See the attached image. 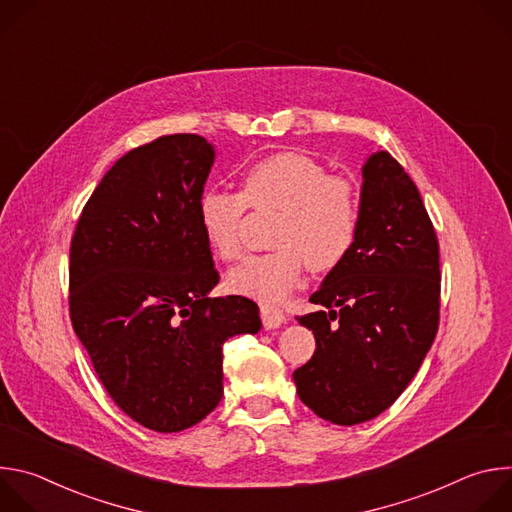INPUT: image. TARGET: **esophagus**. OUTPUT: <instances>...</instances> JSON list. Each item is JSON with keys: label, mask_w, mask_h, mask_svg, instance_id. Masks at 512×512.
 I'll list each match as a JSON object with an SVG mask.
<instances>
[{"label": "esophagus", "mask_w": 512, "mask_h": 512, "mask_svg": "<svg viewBox=\"0 0 512 512\" xmlns=\"http://www.w3.org/2000/svg\"><path fill=\"white\" fill-rule=\"evenodd\" d=\"M261 320H263V326L267 330H271V328H279L281 324H285L287 318H285L283 310L269 306V304H261Z\"/></svg>", "instance_id": "34e87169"}]
</instances>
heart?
I'll return each mask as SVG.
<instances>
[{
    "label": "heart",
    "instance_id": "obj_1",
    "mask_svg": "<svg viewBox=\"0 0 512 512\" xmlns=\"http://www.w3.org/2000/svg\"><path fill=\"white\" fill-rule=\"evenodd\" d=\"M247 206L275 208L269 253L253 255L229 271L237 296L277 304L294 289L306 265L316 273L336 269L350 255L358 235L354 186L328 176L324 164L300 152H279L251 164L241 194L210 186L198 198V223L208 247L225 261L243 251L241 227Z\"/></svg>",
    "mask_w": 512,
    "mask_h": 512
}]
</instances>
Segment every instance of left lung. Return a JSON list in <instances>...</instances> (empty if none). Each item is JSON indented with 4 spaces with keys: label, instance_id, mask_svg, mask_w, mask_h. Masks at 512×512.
I'll return each instance as SVG.
<instances>
[{
    "label": "left lung",
    "instance_id": "left-lung-1",
    "mask_svg": "<svg viewBox=\"0 0 512 512\" xmlns=\"http://www.w3.org/2000/svg\"><path fill=\"white\" fill-rule=\"evenodd\" d=\"M358 235L298 316L316 352L294 373L302 403L336 425L391 407L419 371L440 322V245L403 166L377 152L364 160Z\"/></svg>",
    "mask_w": 512,
    "mask_h": 512
}]
</instances>
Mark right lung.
Segmentation results:
<instances>
[{
    "label": "right lung",
    "mask_w": 512,
    "mask_h": 512,
    "mask_svg": "<svg viewBox=\"0 0 512 512\" xmlns=\"http://www.w3.org/2000/svg\"><path fill=\"white\" fill-rule=\"evenodd\" d=\"M214 145L176 133L119 158L70 243V320L103 387L133 421L172 433L223 397V344L261 330L243 296L218 283L198 223Z\"/></svg>",
    "instance_id": "add662e5"
}]
</instances>
